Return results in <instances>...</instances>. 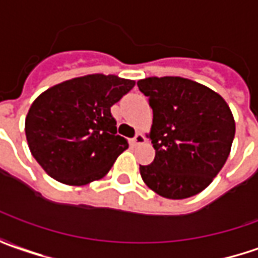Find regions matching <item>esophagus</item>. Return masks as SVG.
Instances as JSON below:
<instances>
[{
	"label": "esophagus",
	"mask_w": 258,
	"mask_h": 258,
	"mask_svg": "<svg viewBox=\"0 0 258 258\" xmlns=\"http://www.w3.org/2000/svg\"><path fill=\"white\" fill-rule=\"evenodd\" d=\"M144 141H146V137H144L141 133L136 134V137L133 138V144H136V146H138V144H143Z\"/></svg>",
	"instance_id": "esophagus-1"
}]
</instances>
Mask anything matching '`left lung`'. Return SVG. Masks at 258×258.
<instances>
[{"instance_id":"1","label":"left lung","mask_w":258,"mask_h":258,"mask_svg":"<svg viewBox=\"0 0 258 258\" xmlns=\"http://www.w3.org/2000/svg\"><path fill=\"white\" fill-rule=\"evenodd\" d=\"M153 108L150 138L154 161L140 174L158 196L181 200L209 187L226 164L235 122L224 98L181 77H148L137 83Z\"/></svg>"}]
</instances>
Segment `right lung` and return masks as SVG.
<instances>
[{
    "label": "right lung",
    "mask_w": 258,
    "mask_h": 258,
    "mask_svg": "<svg viewBox=\"0 0 258 258\" xmlns=\"http://www.w3.org/2000/svg\"><path fill=\"white\" fill-rule=\"evenodd\" d=\"M136 85L117 76L78 77L37 97L25 118L32 157L54 180L85 185L102 178L124 150L111 107Z\"/></svg>",
    "instance_id": "obj_1"
}]
</instances>
